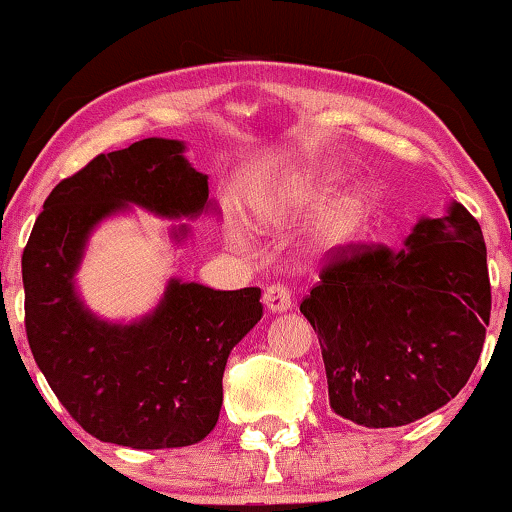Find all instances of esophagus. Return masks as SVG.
<instances>
[{"label":"esophagus","mask_w":512,"mask_h":512,"mask_svg":"<svg viewBox=\"0 0 512 512\" xmlns=\"http://www.w3.org/2000/svg\"><path fill=\"white\" fill-rule=\"evenodd\" d=\"M263 303L270 312H286L291 310L293 298H291V289L286 284H270L263 293Z\"/></svg>","instance_id":"esophagus-1"}]
</instances>
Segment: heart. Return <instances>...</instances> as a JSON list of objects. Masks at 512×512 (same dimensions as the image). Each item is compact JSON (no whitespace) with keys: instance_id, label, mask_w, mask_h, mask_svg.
Wrapping results in <instances>:
<instances>
[{"instance_id":"1","label":"heart","mask_w":512,"mask_h":512,"mask_svg":"<svg viewBox=\"0 0 512 512\" xmlns=\"http://www.w3.org/2000/svg\"><path fill=\"white\" fill-rule=\"evenodd\" d=\"M335 177L333 174H312V177H296L270 195L261 205V214L268 221H277L282 216L303 209L317 207L328 193L333 191ZM368 216V198L361 191H349L340 198H335L324 209L319 219V237L328 247H342L359 233ZM233 240L242 244V237L235 235Z\"/></svg>"}]
</instances>
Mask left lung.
Listing matches in <instances>:
<instances>
[{"instance_id":"8db88e82","label":"left lung","mask_w":512,"mask_h":512,"mask_svg":"<svg viewBox=\"0 0 512 512\" xmlns=\"http://www.w3.org/2000/svg\"><path fill=\"white\" fill-rule=\"evenodd\" d=\"M300 312L317 333L335 415L368 429L443 408L480 359L492 312L480 223L459 202L403 249H331Z\"/></svg>"}]
</instances>
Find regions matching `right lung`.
Wrapping results in <instances>:
<instances>
[{
  "mask_svg": "<svg viewBox=\"0 0 512 512\" xmlns=\"http://www.w3.org/2000/svg\"><path fill=\"white\" fill-rule=\"evenodd\" d=\"M184 142L149 137L100 153L62 179L23 251L25 331L53 394L90 436L135 450L200 443L219 422L230 349L263 317L261 289L214 291L170 279L144 319L111 324L74 286L90 233L128 205L167 219L212 207ZM188 228L172 230L177 242Z\"/></svg>",
  "mask_w": 512,
  "mask_h": 512,
  "instance_id": "1",
  "label": "right lung"
}]
</instances>
